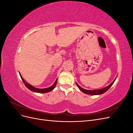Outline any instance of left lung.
<instances>
[{
    "instance_id": "1",
    "label": "left lung",
    "mask_w": 133,
    "mask_h": 133,
    "mask_svg": "<svg viewBox=\"0 0 133 133\" xmlns=\"http://www.w3.org/2000/svg\"><path fill=\"white\" fill-rule=\"evenodd\" d=\"M116 78L114 79V81L110 84V85H109L107 87L103 88V89H98V90H86V89H83V88H82V87H80L76 83V85H77V87L79 88V89L81 91H82L84 93L87 94H89V95H100V94H102L104 93V92H105L109 89L112 84H113V83H114Z\"/></svg>"
}]
</instances>
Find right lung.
I'll return each instance as SVG.
<instances>
[{
	"label": "right lung",
	"instance_id": "add662e5",
	"mask_svg": "<svg viewBox=\"0 0 133 133\" xmlns=\"http://www.w3.org/2000/svg\"><path fill=\"white\" fill-rule=\"evenodd\" d=\"M19 74H20V76H21L22 81L23 82L25 86L28 88V89H29L30 90H31L32 91L36 92H40V93H46V92H48L51 91L52 90H53L54 89V88L55 87L56 84H57V81H58V79H57V80H56V81L55 82V83L53 84V85H52L51 87H50L49 88H45V89H38V88H36L33 87L32 85H30L29 84L27 83L25 81L24 79L22 78L21 74L20 73H19Z\"/></svg>",
	"mask_w": 133,
	"mask_h": 133
}]
</instances>
